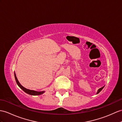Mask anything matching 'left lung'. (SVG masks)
I'll use <instances>...</instances> for the list:
<instances>
[{"label":"left lung","instance_id":"8db88e82","mask_svg":"<svg viewBox=\"0 0 122 122\" xmlns=\"http://www.w3.org/2000/svg\"><path fill=\"white\" fill-rule=\"evenodd\" d=\"M105 87V86H103V87H101V88H100L99 89H98V91H97V93H96V94H98L99 93V92H100V91H102V89L103 88V87Z\"/></svg>","mask_w":122,"mask_h":122}]
</instances>
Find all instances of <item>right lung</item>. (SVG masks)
I'll list each match as a JSON object with an SVG mask.
<instances>
[{
	"label": "right lung",
	"mask_w": 122,
	"mask_h": 122,
	"mask_svg": "<svg viewBox=\"0 0 122 122\" xmlns=\"http://www.w3.org/2000/svg\"><path fill=\"white\" fill-rule=\"evenodd\" d=\"M14 77H15V81L16 83L17 84V85L22 89V90L25 92L26 93L28 94L29 95H34V96H36V95H40L43 94L45 91H41V92H38V91H34V90H29V89H27L26 88H25L24 87H23V86L20 84V83L19 82V81L17 80V77L16 76V74L15 72H14Z\"/></svg>",
	"instance_id": "obj_1"
}]
</instances>
